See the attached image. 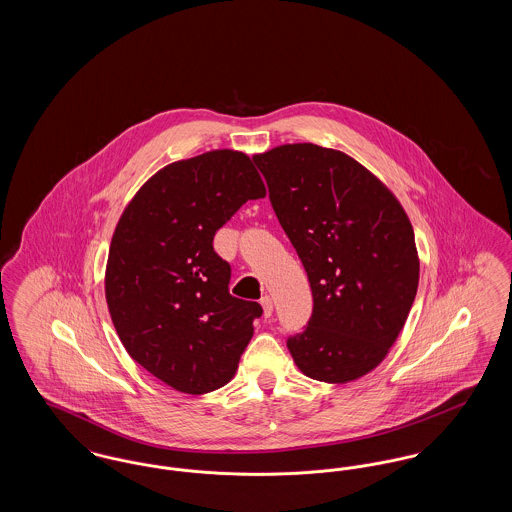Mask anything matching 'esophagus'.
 Wrapping results in <instances>:
<instances>
[{
	"instance_id": "esophagus-1",
	"label": "esophagus",
	"mask_w": 512,
	"mask_h": 512,
	"mask_svg": "<svg viewBox=\"0 0 512 512\" xmlns=\"http://www.w3.org/2000/svg\"><path fill=\"white\" fill-rule=\"evenodd\" d=\"M261 305H263V313H265V318L272 317V299H270V295L261 297Z\"/></svg>"
}]
</instances>
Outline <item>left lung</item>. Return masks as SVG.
<instances>
[{
  "mask_svg": "<svg viewBox=\"0 0 512 512\" xmlns=\"http://www.w3.org/2000/svg\"><path fill=\"white\" fill-rule=\"evenodd\" d=\"M313 290V315L288 338L297 368L347 384L388 355L418 288L413 224L388 186L353 157L286 144L253 157Z\"/></svg>",
  "mask_w": 512,
  "mask_h": 512,
  "instance_id": "1",
  "label": "left lung"
}]
</instances>
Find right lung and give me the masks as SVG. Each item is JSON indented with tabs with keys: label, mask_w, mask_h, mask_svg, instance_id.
I'll return each instance as SVG.
<instances>
[{
	"label": "right lung",
	"mask_w": 512,
	"mask_h": 512,
	"mask_svg": "<svg viewBox=\"0 0 512 512\" xmlns=\"http://www.w3.org/2000/svg\"><path fill=\"white\" fill-rule=\"evenodd\" d=\"M265 195L245 153L215 149L155 172L122 211L105 268L109 315L128 355L174 390L209 393L236 374L263 309L230 295L213 238Z\"/></svg>",
	"instance_id": "add662e5"
}]
</instances>
